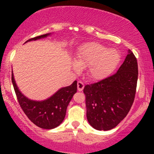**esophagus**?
Segmentation results:
<instances>
[{
    "instance_id": "obj_1",
    "label": "esophagus",
    "mask_w": 154,
    "mask_h": 154,
    "mask_svg": "<svg viewBox=\"0 0 154 154\" xmlns=\"http://www.w3.org/2000/svg\"><path fill=\"white\" fill-rule=\"evenodd\" d=\"M85 85H84V83L82 82H80V81H79L78 82H77V90H78L79 91H82L83 90V88H84Z\"/></svg>"
}]
</instances>
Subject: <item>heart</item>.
Returning <instances> with one entry per match:
<instances>
[{
    "mask_svg": "<svg viewBox=\"0 0 154 154\" xmlns=\"http://www.w3.org/2000/svg\"><path fill=\"white\" fill-rule=\"evenodd\" d=\"M120 56L114 49L101 44L86 43L80 48L75 59L76 71L88 67V75L93 80H101L110 75L117 66Z\"/></svg>",
    "mask_w": 154,
    "mask_h": 154,
    "instance_id": "obj_1",
    "label": "heart"
}]
</instances>
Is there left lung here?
<instances>
[{
	"label": "left lung",
	"mask_w": 154,
	"mask_h": 154,
	"mask_svg": "<svg viewBox=\"0 0 154 154\" xmlns=\"http://www.w3.org/2000/svg\"><path fill=\"white\" fill-rule=\"evenodd\" d=\"M137 77V59L129 51L115 74L85 86L87 119L93 128L111 130L128 115L135 100Z\"/></svg>",
	"instance_id": "obj_1"
}]
</instances>
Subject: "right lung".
I'll return each mask as SVG.
<instances>
[{"label": "right lung", "mask_w": 154, "mask_h": 154, "mask_svg": "<svg viewBox=\"0 0 154 154\" xmlns=\"http://www.w3.org/2000/svg\"><path fill=\"white\" fill-rule=\"evenodd\" d=\"M48 35H42L30 38L26 43L45 38ZM11 81L17 100L24 114L36 126L46 130L56 128L62 122L66 116L67 106L77 90V82L75 80L71 85L60 89L48 99L43 101H35L28 99L19 91L13 72Z\"/></svg>", "instance_id": "1"}]
</instances>
